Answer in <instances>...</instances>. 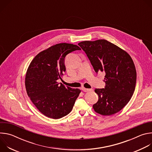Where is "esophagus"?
Instances as JSON below:
<instances>
[{
    "mask_svg": "<svg viewBox=\"0 0 152 152\" xmlns=\"http://www.w3.org/2000/svg\"><path fill=\"white\" fill-rule=\"evenodd\" d=\"M81 90L84 91V92H89V91H93L92 89H88V88H82Z\"/></svg>",
    "mask_w": 152,
    "mask_h": 152,
    "instance_id": "1",
    "label": "esophagus"
}]
</instances>
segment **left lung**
Here are the masks:
<instances>
[{
	"instance_id": "obj_1",
	"label": "left lung",
	"mask_w": 152,
	"mask_h": 152,
	"mask_svg": "<svg viewBox=\"0 0 152 152\" xmlns=\"http://www.w3.org/2000/svg\"><path fill=\"white\" fill-rule=\"evenodd\" d=\"M87 55L94 71L105 73L104 88H96L97 102L94 111L111 115L120 111L131 100L135 88L137 72L134 61L126 51L106 39L78 43Z\"/></svg>"
}]
</instances>
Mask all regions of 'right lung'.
<instances>
[{
    "label": "right lung",
    "mask_w": 152,
    "mask_h": 152,
    "mask_svg": "<svg viewBox=\"0 0 152 152\" xmlns=\"http://www.w3.org/2000/svg\"><path fill=\"white\" fill-rule=\"evenodd\" d=\"M77 50H81L77 45L59 43L39 52L29 66L25 77L28 96L48 117L58 119L69 114L80 93L57 82L66 70V55Z\"/></svg>",
    "instance_id": "obj_1"
}]
</instances>
